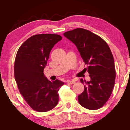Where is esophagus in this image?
Masks as SVG:
<instances>
[{"label":"esophagus","instance_id":"1","mask_svg":"<svg viewBox=\"0 0 130 130\" xmlns=\"http://www.w3.org/2000/svg\"><path fill=\"white\" fill-rule=\"evenodd\" d=\"M75 82H76L75 80L73 79V80H67V83L68 84H73L75 83Z\"/></svg>","mask_w":130,"mask_h":130}]
</instances>
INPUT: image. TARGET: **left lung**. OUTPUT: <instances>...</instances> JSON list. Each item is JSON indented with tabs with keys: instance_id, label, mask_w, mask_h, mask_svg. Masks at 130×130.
I'll return each mask as SVG.
<instances>
[{
	"instance_id": "1",
	"label": "left lung",
	"mask_w": 130,
	"mask_h": 130,
	"mask_svg": "<svg viewBox=\"0 0 130 130\" xmlns=\"http://www.w3.org/2000/svg\"><path fill=\"white\" fill-rule=\"evenodd\" d=\"M63 36L75 44L89 74L90 80L80 79L84 90L78 96L79 104L85 108L95 110L106 103L113 89L116 70L113 56L104 40L93 32L76 28Z\"/></svg>"
}]
</instances>
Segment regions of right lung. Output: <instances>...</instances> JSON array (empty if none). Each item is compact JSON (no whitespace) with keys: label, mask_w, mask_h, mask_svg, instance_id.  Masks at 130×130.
I'll use <instances>...</instances> for the list:
<instances>
[{"label":"right lung","mask_w":130,"mask_h":130,"mask_svg":"<svg viewBox=\"0 0 130 130\" xmlns=\"http://www.w3.org/2000/svg\"><path fill=\"white\" fill-rule=\"evenodd\" d=\"M62 40L59 35L32 36L18 49L14 62V78L19 92L29 106L37 112L50 111L59 102V92L64 83L49 81L43 69L55 44Z\"/></svg>","instance_id":"right-lung-1"}]
</instances>
